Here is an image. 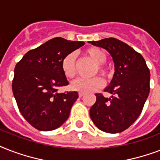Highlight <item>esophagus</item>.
Instances as JSON below:
<instances>
[{
  "mask_svg": "<svg viewBox=\"0 0 160 160\" xmlns=\"http://www.w3.org/2000/svg\"><path fill=\"white\" fill-rule=\"evenodd\" d=\"M84 95H85L84 93H81V92L79 93V96H80V97H82V96H84Z\"/></svg>",
  "mask_w": 160,
  "mask_h": 160,
  "instance_id": "obj_1",
  "label": "esophagus"
}]
</instances>
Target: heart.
Here are the masks:
<instances>
[{"instance_id": "obj_1", "label": "heart", "mask_w": 160, "mask_h": 160, "mask_svg": "<svg viewBox=\"0 0 160 160\" xmlns=\"http://www.w3.org/2000/svg\"><path fill=\"white\" fill-rule=\"evenodd\" d=\"M86 55L91 58L98 65V70L101 75H107V69L104 66V64L107 60V53L104 50L98 47L89 48L85 51ZM75 54L74 52L69 53L63 58L61 61V70L63 74L66 78L71 79L76 73V65H75ZM105 82L102 78L95 77L92 79H84L79 78L74 80L70 88L71 90L81 93H90L97 91L104 86Z\"/></svg>"}]
</instances>
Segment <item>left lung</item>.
<instances>
[{
	"label": "left lung",
	"mask_w": 160,
	"mask_h": 160,
	"mask_svg": "<svg viewBox=\"0 0 160 160\" xmlns=\"http://www.w3.org/2000/svg\"><path fill=\"white\" fill-rule=\"evenodd\" d=\"M106 50L114 64V74L105 91V98L96 94V101L90 109V118L98 129L116 134L128 129L139 114L149 94L150 73L141 55L115 38L90 41Z\"/></svg>",
	"instance_id": "left-lung-1"
}]
</instances>
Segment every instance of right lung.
Segmentation results:
<instances>
[{"instance_id":"obj_1","label":"right lung","mask_w":160,"mask_h":160,"mask_svg":"<svg viewBox=\"0 0 160 160\" xmlns=\"http://www.w3.org/2000/svg\"><path fill=\"white\" fill-rule=\"evenodd\" d=\"M83 41H67L55 37L28 51L14 70L12 90L22 116L41 131L57 129L69 118L77 91L60 93L67 85L61 70V61L77 50Z\"/></svg>"}]
</instances>
